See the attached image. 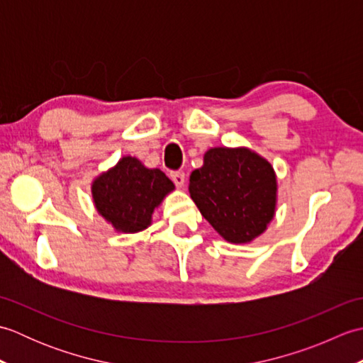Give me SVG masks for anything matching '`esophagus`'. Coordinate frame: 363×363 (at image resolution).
I'll list each match as a JSON object with an SVG mask.
<instances>
[{"label": "esophagus", "mask_w": 363, "mask_h": 363, "mask_svg": "<svg viewBox=\"0 0 363 363\" xmlns=\"http://www.w3.org/2000/svg\"><path fill=\"white\" fill-rule=\"evenodd\" d=\"M172 181L176 184V187L182 189L184 184H186V174L179 173V172H174V173H172Z\"/></svg>", "instance_id": "34e87169"}]
</instances>
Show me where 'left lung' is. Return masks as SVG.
<instances>
[{
	"label": "left lung",
	"mask_w": 363,
	"mask_h": 363,
	"mask_svg": "<svg viewBox=\"0 0 363 363\" xmlns=\"http://www.w3.org/2000/svg\"><path fill=\"white\" fill-rule=\"evenodd\" d=\"M190 196L211 226L229 243H250L264 234L277 204L273 165L246 146L207 150L190 174Z\"/></svg>",
	"instance_id": "left-lung-1"
}]
</instances>
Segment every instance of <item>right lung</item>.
I'll list each match as a JSON object with an SVG mask.
<instances>
[{"mask_svg":"<svg viewBox=\"0 0 363 363\" xmlns=\"http://www.w3.org/2000/svg\"><path fill=\"white\" fill-rule=\"evenodd\" d=\"M174 190L159 168L145 167L137 157L123 156L91 182L96 212L117 233L135 234L146 229L152 213Z\"/></svg>","mask_w":363,"mask_h":363,"instance_id":"right-lung-1","label":"right lung"}]
</instances>
